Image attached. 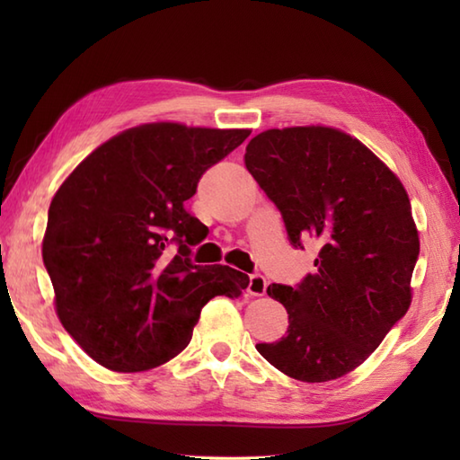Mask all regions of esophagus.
I'll return each mask as SVG.
<instances>
[{"instance_id": "esophagus-1", "label": "esophagus", "mask_w": 460, "mask_h": 460, "mask_svg": "<svg viewBox=\"0 0 460 460\" xmlns=\"http://www.w3.org/2000/svg\"><path fill=\"white\" fill-rule=\"evenodd\" d=\"M267 290V279L261 275V272H252V275L249 277V287H247V292L252 296H262L265 295Z\"/></svg>"}]
</instances>
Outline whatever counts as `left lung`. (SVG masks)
I'll return each instance as SVG.
<instances>
[{
	"label": "left lung",
	"mask_w": 460,
	"mask_h": 460,
	"mask_svg": "<svg viewBox=\"0 0 460 460\" xmlns=\"http://www.w3.org/2000/svg\"><path fill=\"white\" fill-rule=\"evenodd\" d=\"M245 165L280 211L290 245L320 247L312 275L267 288L285 305L288 330L257 344L259 354L308 384L346 376L411 305L419 235L407 191L359 140L324 126L261 132Z\"/></svg>",
	"instance_id": "1"
}]
</instances>
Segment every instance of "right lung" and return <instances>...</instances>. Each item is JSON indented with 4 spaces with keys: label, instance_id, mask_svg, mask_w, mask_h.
<instances>
[{
    "label": "right lung",
    "instance_id": "right-lung-1",
    "mask_svg": "<svg viewBox=\"0 0 460 460\" xmlns=\"http://www.w3.org/2000/svg\"><path fill=\"white\" fill-rule=\"evenodd\" d=\"M249 134L146 124L104 142L55 193L43 262L57 314L101 366L165 364L190 344L213 296L237 298L249 287L241 270L193 265L208 227L183 205Z\"/></svg>",
    "mask_w": 460,
    "mask_h": 460
}]
</instances>
